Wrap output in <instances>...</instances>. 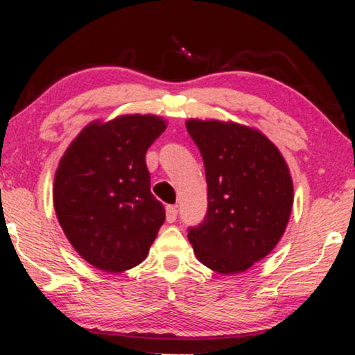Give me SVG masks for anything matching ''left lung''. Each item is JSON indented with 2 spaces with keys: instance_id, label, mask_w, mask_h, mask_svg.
Here are the masks:
<instances>
[{
  "instance_id": "left-lung-1",
  "label": "left lung",
  "mask_w": 355,
  "mask_h": 355,
  "mask_svg": "<svg viewBox=\"0 0 355 355\" xmlns=\"http://www.w3.org/2000/svg\"><path fill=\"white\" fill-rule=\"evenodd\" d=\"M164 129L166 121L153 114L92 123L62 155L53 189L58 221L96 268L121 273L142 263L164 223L145 163Z\"/></svg>"
}]
</instances>
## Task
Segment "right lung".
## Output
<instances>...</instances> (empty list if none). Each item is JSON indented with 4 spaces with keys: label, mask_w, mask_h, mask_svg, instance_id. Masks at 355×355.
<instances>
[{
    "label": "right lung",
    "mask_w": 355,
    "mask_h": 355,
    "mask_svg": "<svg viewBox=\"0 0 355 355\" xmlns=\"http://www.w3.org/2000/svg\"><path fill=\"white\" fill-rule=\"evenodd\" d=\"M186 128L205 164L208 202L203 221L189 227V242L210 270L241 273L268 255L288 226L294 200L289 168L259 130L198 119Z\"/></svg>",
    "instance_id": "right-lung-1"
}]
</instances>
